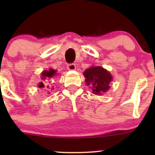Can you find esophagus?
Wrapping results in <instances>:
<instances>
[{"mask_svg": "<svg viewBox=\"0 0 155 155\" xmlns=\"http://www.w3.org/2000/svg\"><path fill=\"white\" fill-rule=\"evenodd\" d=\"M67 68H68V69L69 71H74L76 69V65L74 64H68Z\"/></svg>", "mask_w": 155, "mask_h": 155, "instance_id": "1", "label": "esophagus"}]
</instances>
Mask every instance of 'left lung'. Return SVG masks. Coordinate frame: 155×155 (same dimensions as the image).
<instances>
[{
  "instance_id": "left-lung-1",
  "label": "left lung",
  "mask_w": 155,
  "mask_h": 155,
  "mask_svg": "<svg viewBox=\"0 0 155 155\" xmlns=\"http://www.w3.org/2000/svg\"><path fill=\"white\" fill-rule=\"evenodd\" d=\"M87 85H91L94 94H100L107 91L113 78L110 73L101 67H92L84 72Z\"/></svg>"
}]
</instances>
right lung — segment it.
<instances>
[{
	"label": "right lung",
	"mask_w": 155,
	"mask_h": 155,
	"mask_svg": "<svg viewBox=\"0 0 155 155\" xmlns=\"http://www.w3.org/2000/svg\"><path fill=\"white\" fill-rule=\"evenodd\" d=\"M55 73H56V71H54L53 69H50V71H44V72H42V79H43V80H49L50 78H52L53 75L55 74ZM44 84L45 83L43 81L40 82V83L39 84V87H43L45 86ZM46 84H47V83H46ZM47 87H49V86H47Z\"/></svg>",
	"instance_id": "add662e5"
}]
</instances>
